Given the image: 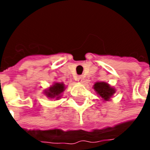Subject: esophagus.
<instances>
[{"label": "esophagus", "instance_id": "34e87169", "mask_svg": "<svg viewBox=\"0 0 150 150\" xmlns=\"http://www.w3.org/2000/svg\"><path fill=\"white\" fill-rule=\"evenodd\" d=\"M82 80H83V77H82V75H79L77 79V81L79 82H82Z\"/></svg>", "mask_w": 150, "mask_h": 150}]
</instances>
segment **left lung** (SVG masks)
<instances>
[{
  "label": "left lung",
  "instance_id": "8db88e82",
  "mask_svg": "<svg viewBox=\"0 0 150 150\" xmlns=\"http://www.w3.org/2000/svg\"><path fill=\"white\" fill-rule=\"evenodd\" d=\"M94 89L104 100H108L115 93L114 89L106 82H96L94 85Z\"/></svg>",
  "mask_w": 150,
  "mask_h": 150
}]
</instances>
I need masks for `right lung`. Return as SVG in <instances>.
I'll list each match as a JSON object with an SVG mask.
<instances>
[{
  "mask_svg": "<svg viewBox=\"0 0 150 150\" xmlns=\"http://www.w3.org/2000/svg\"><path fill=\"white\" fill-rule=\"evenodd\" d=\"M64 90V86L62 83H55L49 89V90L46 91V95L50 98H56L57 100L60 98L61 93Z\"/></svg>",
  "mask_w": 150,
  "mask_h": 150,
  "instance_id": "add662e5",
  "label": "right lung"
}]
</instances>
